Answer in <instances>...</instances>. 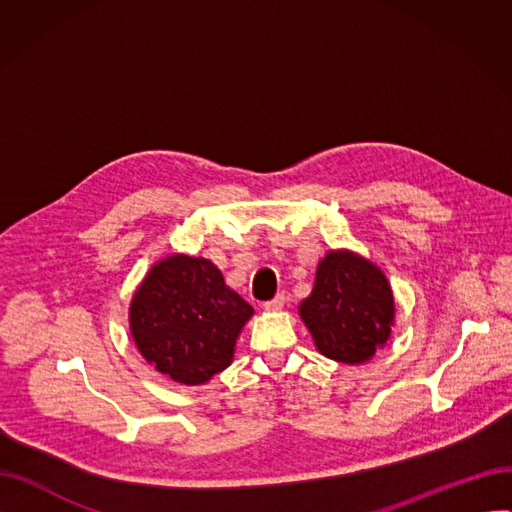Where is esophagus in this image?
I'll list each match as a JSON object with an SVG mask.
<instances>
[{
    "mask_svg": "<svg viewBox=\"0 0 512 512\" xmlns=\"http://www.w3.org/2000/svg\"><path fill=\"white\" fill-rule=\"evenodd\" d=\"M284 303H286V297L280 292V294H276V297H274L272 301H265V303H263V309H267V311H278V309L284 307Z\"/></svg>",
    "mask_w": 512,
    "mask_h": 512,
    "instance_id": "1",
    "label": "esophagus"
}]
</instances>
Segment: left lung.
I'll use <instances>...</instances> for the list:
<instances>
[{
  "label": "left lung",
  "instance_id": "left-lung-1",
  "mask_svg": "<svg viewBox=\"0 0 512 512\" xmlns=\"http://www.w3.org/2000/svg\"><path fill=\"white\" fill-rule=\"evenodd\" d=\"M299 311L321 355L355 365L386 344L394 299L386 276L373 263L332 251L317 265L315 286Z\"/></svg>",
  "mask_w": 512,
  "mask_h": 512
}]
</instances>
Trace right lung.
I'll return each instance as SVG.
<instances>
[{
	"label": "right lung",
	"instance_id": "add662e5",
	"mask_svg": "<svg viewBox=\"0 0 512 512\" xmlns=\"http://www.w3.org/2000/svg\"><path fill=\"white\" fill-rule=\"evenodd\" d=\"M253 307L207 259L174 255L151 267L130 303L141 355L174 382L197 386L224 371Z\"/></svg>",
	"mask_w": 512,
	"mask_h": 512
}]
</instances>
